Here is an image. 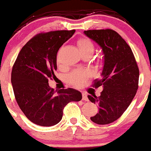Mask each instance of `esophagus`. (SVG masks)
Wrapping results in <instances>:
<instances>
[{"label": "esophagus", "mask_w": 151, "mask_h": 151, "mask_svg": "<svg viewBox=\"0 0 151 151\" xmlns=\"http://www.w3.org/2000/svg\"><path fill=\"white\" fill-rule=\"evenodd\" d=\"M82 100L88 101V95H87L86 93H82Z\"/></svg>", "instance_id": "esophagus-1"}]
</instances>
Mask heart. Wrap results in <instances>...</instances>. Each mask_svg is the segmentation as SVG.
Wrapping results in <instances>:
<instances>
[{"label": "heart", "instance_id": "heart-1", "mask_svg": "<svg viewBox=\"0 0 151 151\" xmlns=\"http://www.w3.org/2000/svg\"><path fill=\"white\" fill-rule=\"evenodd\" d=\"M77 45L81 55H87V54L92 55L94 52V45L93 42L85 37H81L78 39L77 40ZM85 79H86V76L85 73L78 70L72 72L67 76V81L71 85L76 87L82 86Z\"/></svg>", "mask_w": 151, "mask_h": 151}]
</instances>
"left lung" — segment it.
Returning a JSON list of instances; mask_svg holds the SVG:
<instances>
[{"label":"left lung","instance_id":"8db88e82","mask_svg":"<svg viewBox=\"0 0 151 151\" xmlns=\"http://www.w3.org/2000/svg\"><path fill=\"white\" fill-rule=\"evenodd\" d=\"M85 34L102 48L104 66L100 79L92 86L103 85L100 96L88 95L91 103H97L98 113L91 117L95 124H108L121 117L129 107L139 88V70L129 45L111 29L85 30Z\"/></svg>","mask_w":151,"mask_h":151}]
</instances>
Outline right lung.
<instances>
[{
    "mask_svg": "<svg viewBox=\"0 0 151 151\" xmlns=\"http://www.w3.org/2000/svg\"><path fill=\"white\" fill-rule=\"evenodd\" d=\"M76 30L37 34L22 47L11 73L15 98L22 112L34 124L51 127L58 124L70 102L82 98L73 88L55 91L48 80L56 78L57 53Z\"/></svg>",
    "mask_w": 151,
    "mask_h": 151,
    "instance_id": "obj_1",
    "label": "right lung"
}]
</instances>
